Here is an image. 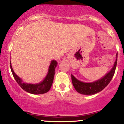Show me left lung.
<instances>
[{
	"label": "left lung",
	"mask_w": 124,
	"mask_h": 124,
	"mask_svg": "<svg viewBox=\"0 0 124 124\" xmlns=\"http://www.w3.org/2000/svg\"><path fill=\"white\" fill-rule=\"evenodd\" d=\"M117 57H118V54H116V60L114 63V67L109 72L106 74L103 78L94 82L84 83L78 80L71 74L73 85L76 91L79 93L86 94V95L94 94L102 91L110 83V80L114 76L117 64Z\"/></svg>",
	"instance_id": "1"
}]
</instances>
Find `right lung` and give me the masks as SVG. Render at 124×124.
Returning <instances> with one entry per match:
<instances>
[{
    "label": "right lung",
    "mask_w": 124,
    "mask_h": 124,
    "mask_svg": "<svg viewBox=\"0 0 124 124\" xmlns=\"http://www.w3.org/2000/svg\"><path fill=\"white\" fill-rule=\"evenodd\" d=\"M57 65V62L56 61H52L50 64V67H49L48 74L46 75L45 79L41 83L38 84H28L23 83L22 80L14 73L10 61V66L12 73L15 79L19 85L20 87L27 92L35 94L46 93L49 91V90L51 88L52 84H53L54 74H55V69Z\"/></svg>",
    "instance_id": "1"
}]
</instances>
